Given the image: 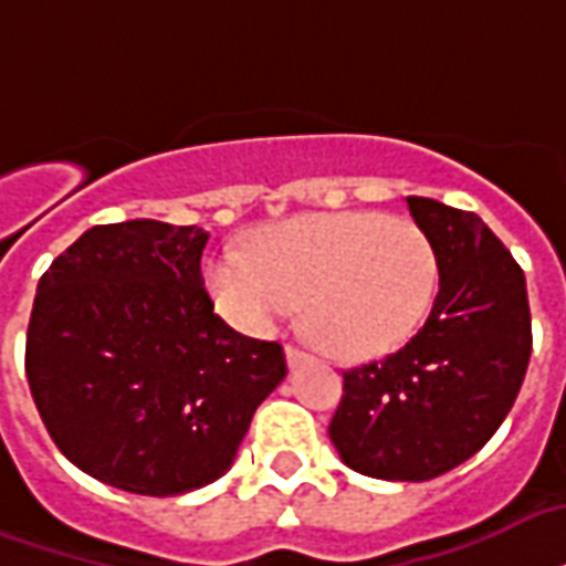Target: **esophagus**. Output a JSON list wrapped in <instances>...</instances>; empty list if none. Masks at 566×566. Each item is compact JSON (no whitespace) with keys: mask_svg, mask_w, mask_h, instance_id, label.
I'll return each mask as SVG.
<instances>
[{"mask_svg":"<svg viewBox=\"0 0 566 566\" xmlns=\"http://www.w3.org/2000/svg\"><path fill=\"white\" fill-rule=\"evenodd\" d=\"M305 359H312V353L305 350V347H296V344H291V347H287V361H291V365H300V361H305Z\"/></svg>","mask_w":566,"mask_h":566,"instance_id":"1","label":"esophagus"}]
</instances>
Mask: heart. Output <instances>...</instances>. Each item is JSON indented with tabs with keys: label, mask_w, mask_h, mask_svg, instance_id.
Listing matches in <instances>:
<instances>
[{
	"label": "heart",
	"mask_w": 566,
	"mask_h": 566,
	"mask_svg": "<svg viewBox=\"0 0 566 566\" xmlns=\"http://www.w3.org/2000/svg\"><path fill=\"white\" fill-rule=\"evenodd\" d=\"M207 291L254 335L282 326L305 300L314 338L340 359L395 350L424 323L439 291V254L424 228L382 213L302 216L258 249L207 264Z\"/></svg>",
	"instance_id": "obj_1"
}]
</instances>
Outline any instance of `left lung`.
I'll use <instances>...</instances> for the list:
<instances>
[{
    "instance_id": "obj_1",
    "label": "left lung",
    "mask_w": 566,
    "mask_h": 566,
    "mask_svg": "<svg viewBox=\"0 0 566 566\" xmlns=\"http://www.w3.org/2000/svg\"><path fill=\"white\" fill-rule=\"evenodd\" d=\"M439 254L424 326L386 359L344 370L329 421L344 463L382 481H430L490 442L532 356L523 266L481 216L407 198Z\"/></svg>"
}]
</instances>
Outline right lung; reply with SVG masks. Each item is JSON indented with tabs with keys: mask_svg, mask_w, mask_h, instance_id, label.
I'll return each instance as SVG.
<instances>
[{
	"mask_svg": "<svg viewBox=\"0 0 566 566\" xmlns=\"http://www.w3.org/2000/svg\"><path fill=\"white\" fill-rule=\"evenodd\" d=\"M207 231L94 226L41 275L25 377L46 433L85 474L180 495L231 469L287 374L279 340L231 329L201 279Z\"/></svg>",
	"mask_w": 566,
	"mask_h": 566,
	"instance_id": "add662e5",
	"label": "right lung"
}]
</instances>
